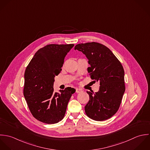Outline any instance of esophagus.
Masks as SVG:
<instances>
[{
  "mask_svg": "<svg viewBox=\"0 0 150 150\" xmlns=\"http://www.w3.org/2000/svg\"><path fill=\"white\" fill-rule=\"evenodd\" d=\"M81 91H82V90H81L80 89L76 88V93H81Z\"/></svg>",
  "mask_w": 150,
  "mask_h": 150,
  "instance_id": "obj_1",
  "label": "esophagus"
}]
</instances>
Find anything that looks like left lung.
Masks as SVG:
<instances>
[{
	"label": "left lung",
	"instance_id": "1",
	"mask_svg": "<svg viewBox=\"0 0 150 150\" xmlns=\"http://www.w3.org/2000/svg\"><path fill=\"white\" fill-rule=\"evenodd\" d=\"M75 50L82 52L90 65V78L100 82L97 92L87 91L89 101L85 107L86 115L94 120L112 117L118 110L125 91L124 69L120 61L105 46L89 42L78 44Z\"/></svg>",
	"mask_w": 150,
	"mask_h": 150
}]
</instances>
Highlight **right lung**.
Listing matches in <instances>:
<instances>
[{"mask_svg":"<svg viewBox=\"0 0 150 150\" xmlns=\"http://www.w3.org/2000/svg\"><path fill=\"white\" fill-rule=\"evenodd\" d=\"M74 44H51L38 50L24 74V96L31 114L36 120L53 124L63 119L75 89L54 93V77L62 70L64 59Z\"/></svg>","mask_w":150,"mask_h":150,"instance_id":"right-lung-1","label":"right lung"}]
</instances>
